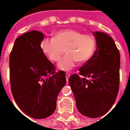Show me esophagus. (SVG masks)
<instances>
[{
	"mask_svg": "<svg viewBox=\"0 0 130 130\" xmlns=\"http://www.w3.org/2000/svg\"><path fill=\"white\" fill-rule=\"evenodd\" d=\"M65 77H66V79H67V82H68V79H69V77H70V74L68 73H66L65 74Z\"/></svg>",
	"mask_w": 130,
	"mask_h": 130,
	"instance_id": "1",
	"label": "esophagus"
}]
</instances>
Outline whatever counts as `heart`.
Returning a JSON list of instances; mask_svg holds the SVG:
<instances>
[{"label":"heart","mask_w":130,"mask_h":130,"mask_svg":"<svg viewBox=\"0 0 130 130\" xmlns=\"http://www.w3.org/2000/svg\"><path fill=\"white\" fill-rule=\"evenodd\" d=\"M40 46L51 61L58 63L59 69L69 71L76 62L84 63L90 59L96 48V40L90 34H83L74 29H65L55 33L53 38H44Z\"/></svg>","instance_id":"heart-1"}]
</instances>
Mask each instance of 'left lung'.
Returning <instances> with one entry per match:
<instances>
[{
	"instance_id": "8db88e82",
	"label": "left lung",
	"mask_w": 130,
	"mask_h": 130,
	"mask_svg": "<svg viewBox=\"0 0 130 130\" xmlns=\"http://www.w3.org/2000/svg\"><path fill=\"white\" fill-rule=\"evenodd\" d=\"M97 49L90 59L69 78L76 107L86 117L96 118L107 113L115 103L119 89L120 54L113 38L93 32Z\"/></svg>"
}]
</instances>
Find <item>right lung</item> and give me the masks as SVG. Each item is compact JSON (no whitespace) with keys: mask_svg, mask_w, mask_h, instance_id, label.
I'll use <instances>...</instances> for the list:
<instances>
[{"mask_svg":"<svg viewBox=\"0 0 130 130\" xmlns=\"http://www.w3.org/2000/svg\"><path fill=\"white\" fill-rule=\"evenodd\" d=\"M43 34L30 31L15 40L9 57L12 94L19 107L34 119L55 112L59 92L66 84L65 73L56 72L40 46Z\"/></svg>","mask_w":130,"mask_h":130,"instance_id":"add662e5","label":"right lung"}]
</instances>
